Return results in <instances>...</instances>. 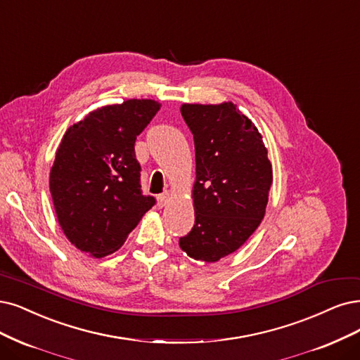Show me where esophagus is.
I'll return each mask as SVG.
<instances>
[{"instance_id": "1", "label": "esophagus", "mask_w": 360, "mask_h": 360, "mask_svg": "<svg viewBox=\"0 0 360 360\" xmlns=\"http://www.w3.org/2000/svg\"><path fill=\"white\" fill-rule=\"evenodd\" d=\"M170 198H172V194L169 193V191H166V193H163V194H160L158 195V206H166L169 202H170Z\"/></svg>"}]
</instances>
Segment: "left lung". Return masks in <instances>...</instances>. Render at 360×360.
Masks as SVG:
<instances>
[{
    "mask_svg": "<svg viewBox=\"0 0 360 360\" xmlns=\"http://www.w3.org/2000/svg\"><path fill=\"white\" fill-rule=\"evenodd\" d=\"M181 114L195 146V224L179 246L193 259L217 262L258 229L273 167L259 130L233 102L182 103Z\"/></svg>",
    "mask_w": 360,
    "mask_h": 360,
    "instance_id": "1",
    "label": "left lung"
}]
</instances>
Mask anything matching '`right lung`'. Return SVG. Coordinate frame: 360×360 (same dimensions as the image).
<instances>
[{
  "mask_svg": "<svg viewBox=\"0 0 360 360\" xmlns=\"http://www.w3.org/2000/svg\"><path fill=\"white\" fill-rule=\"evenodd\" d=\"M162 103L127 99L90 111L68 127L49 187L66 238L90 257L114 254L155 200L141 191L135 141Z\"/></svg>",
  "mask_w": 360,
  "mask_h": 360,
  "instance_id": "right-lung-1",
  "label": "right lung"
}]
</instances>
